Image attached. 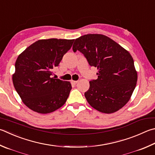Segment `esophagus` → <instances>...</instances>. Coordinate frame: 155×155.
<instances>
[{
	"mask_svg": "<svg viewBox=\"0 0 155 155\" xmlns=\"http://www.w3.org/2000/svg\"><path fill=\"white\" fill-rule=\"evenodd\" d=\"M71 83H72V84H74V85H76V84H77V83H78V81H74V80H72V81H71Z\"/></svg>",
	"mask_w": 155,
	"mask_h": 155,
	"instance_id": "esophagus-1",
	"label": "esophagus"
}]
</instances>
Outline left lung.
<instances>
[{
	"instance_id": "left-lung-1",
	"label": "left lung",
	"mask_w": 155,
	"mask_h": 155,
	"mask_svg": "<svg viewBox=\"0 0 155 155\" xmlns=\"http://www.w3.org/2000/svg\"><path fill=\"white\" fill-rule=\"evenodd\" d=\"M73 51H79L90 66L97 68V78L89 81L85 96L91 106L106 114L122 108L136 86L137 73L130 53L105 35L89 34L74 41Z\"/></svg>"
}]
</instances>
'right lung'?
<instances>
[{
  "label": "right lung",
  "mask_w": 155,
  "mask_h": 155,
  "mask_svg": "<svg viewBox=\"0 0 155 155\" xmlns=\"http://www.w3.org/2000/svg\"><path fill=\"white\" fill-rule=\"evenodd\" d=\"M74 39L38 40L17 58L13 83L28 108L41 114L56 110L66 103L72 85L69 81L51 76Z\"/></svg>",
  "instance_id": "1"
}]
</instances>
